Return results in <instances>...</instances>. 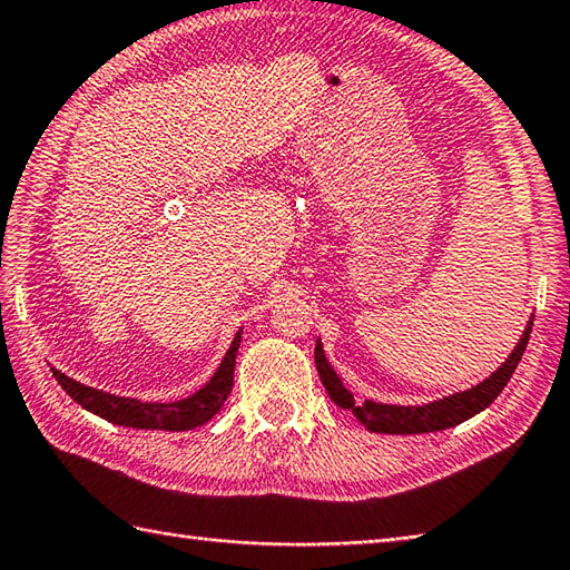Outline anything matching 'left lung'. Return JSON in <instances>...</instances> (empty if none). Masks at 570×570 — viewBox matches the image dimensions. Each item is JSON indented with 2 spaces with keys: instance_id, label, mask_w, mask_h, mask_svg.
I'll return each mask as SVG.
<instances>
[{
  "instance_id": "1",
  "label": "left lung",
  "mask_w": 570,
  "mask_h": 570,
  "mask_svg": "<svg viewBox=\"0 0 570 570\" xmlns=\"http://www.w3.org/2000/svg\"><path fill=\"white\" fill-rule=\"evenodd\" d=\"M529 333H531V323L527 325L522 341H519V345L514 347L510 360H507L498 372H492V377H488L478 386H472V390H468V392L453 394V396L441 399V402H433L426 406H390V404H377V402L355 404L353 394L345 390L341 377H337L335 370L328 365V360H325L321 343H316V367H318L325 392H328L333 402L337 406L353 411V416L367 431H374V433L443 431V429L458 426V423H463L470 416H475L478 411L488 409L494 399L502 394L504 384L510 382V377L519 365V360H522V355H524L527 343H529Z\"/></svg>"
}]
</instances>
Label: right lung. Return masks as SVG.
I'll return each instance as SVG.
<instances>
[{"label":"right lung","mask_w":570,"mask_h":570,"mask_svg":"<svg viewBox=\"0 0 570 570\" xmlns=\"http://www.w3.org/2000/svg\"><path fill=\"white\" fill-rule=\"evenodd\" d=\"M239 333L235 335V341L225 353L220 367H217V372L213 374V380L196 394H190L188 399H180V402H171V404H149V402H137V399L105 394L100 390H92V386H85L76 380L66 377V374L58 370H53V377L58 380L60 386H63L72 402H78L82 409L92 411V414H98L100 419L117 423V426L188 431V429L200 426L205 421H210L225 404L227 394L233 392L235 353L239 347Z\"/></svg>","instance_id":"add662e5"}]
</instances>
